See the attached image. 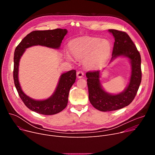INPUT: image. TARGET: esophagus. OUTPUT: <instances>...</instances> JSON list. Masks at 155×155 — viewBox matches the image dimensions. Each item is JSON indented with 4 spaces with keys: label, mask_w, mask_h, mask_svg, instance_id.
Returning <instances> with one entry per match:
<instances>
[{
    "label": "esophagus",
    "mask_w": 155,
    "mask_h": 155,
    "mask_svg": "<svg viewBox=\"0 0 155 155\" xmlns=\"http://www.w3.org/2000/svg\"><path fill=\"white\" fill-rule=\"evenodd\" d=\"M83 75H84V74H83V72L82 71H78L77 73V77L78 78H82L83 77Z\"/></svg>",
    "instance_id": "obj_1"
}]
</instances>
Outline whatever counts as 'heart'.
I'll return each instance as SVG.
<instances>
[{
	"label": "heart",
	"instance_id": "b5f03b06",
	"mask_svg": "<svg viewBox=\"0 0 155 155\" xmlns=\"http://www.w3.org/2000/svg\"><path fill=\"white\" fill-rule=\"evenodd\" d=\"M69 47L72 54L77 59H84L87 68L97 69L102 66L111 53L112 46L106 39L98 37H81L71 40ZM67 58L72 61L71 56L67 53Z\"/></svg>",
	"mask_w": 155,
	"mask_h": 155
}]
</instances>
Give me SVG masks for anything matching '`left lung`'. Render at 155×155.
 Returning a JSON list of instances; mask_svg holds the SVG:
<instances>
[{"instance_id": "left-lung-1", "label": "left lung", "mask_w": 155, "mask_h": 155, "mask_svg": "<svg viewBox=\"0 0 155 155\" xmlns=\"http://www.w3.org/2000/svg\"><path fill=\"white\" fill-rule=\"evenodd\" d=\"M114 37L112 57L110 63L118 58H126L130 64V75L125 89L118 93H110L101 83L103 71L88 72L86 74L89 92V100L93 106L102 112H110L123 108L134 100L141 83V58L134 43L124 32L109 29Z\"/></svg>"}]
</instances>
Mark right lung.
Listing matches in <instances>:
<instances>
[{"label":"right lung","mask_w":155,"mask_h":155,"mask_svg":"<svg viewBox=\"0 0 155 155\" xmlns=\"http://www.w3.org/2000/svg\"><path fill=\"white\" fill-rule=\"evenodd\" d=\"M67 29H56L47 31H35L28 34L15 49L14 54L13 78L18 94L25 105L32 111L41 115H51L59 113L68 103L69 91L76 80V71L72 70L62 73L51 96L45 99L37 100L26 95L19 83L18 72L20 59L26 50L37 45L53 49H59Z\"/></svg>","instance_id":"right-lung-1"}]
</instances>
